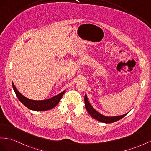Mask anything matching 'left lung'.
Segmentation results:
<instances>
[{"mask_svg":"<svg viewBox=\"0 0 151 151\" xmlns=\"http://www.w3.org/2000/svg\"><path fill=\"white\" fill-rule=\"evenodd\" d=\"M84 104H85V108L87 110V111L88 113L90 114V116L92 117V118L96 119L97 120L99 121V122H103V123H106V124H110V123H113L115 122L117 120H119L121 119H122L123 117L126 116L127 113H125L122 115H119V116H104L103 115H102L100 113H99L97 111L91 106L89 101L88 100V97L86 94L84 95Z\"/></svg>","mask_w":151,"mask_h":151,"instance_id":"obj_1","label":"left lung"}]
</instances>
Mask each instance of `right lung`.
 Segmentation results:
<instances>
[{"label": "right lung", "instance_id": "1", "mask_svg": "<svg viewBox=\"0 0 151 151\" xmlns=\"http://www.w3.org/2000/svg\"><path fill=\"white\" fill-rule=\"evenodd\" d=\"M12 85L17 97L19 99V101L22 103L25 106H26L29 109L38 111H46V110L52 109L60 102L61 97H63V95L66 91L64 90L58 95H55V96L50 99H45V100L35 101L29 99L24 96L22 94H21L20 91H18V90L16 88L13 82H12Z\"/></svg>", "mask_w": 151, "mask_h": 151}]
</instances>
